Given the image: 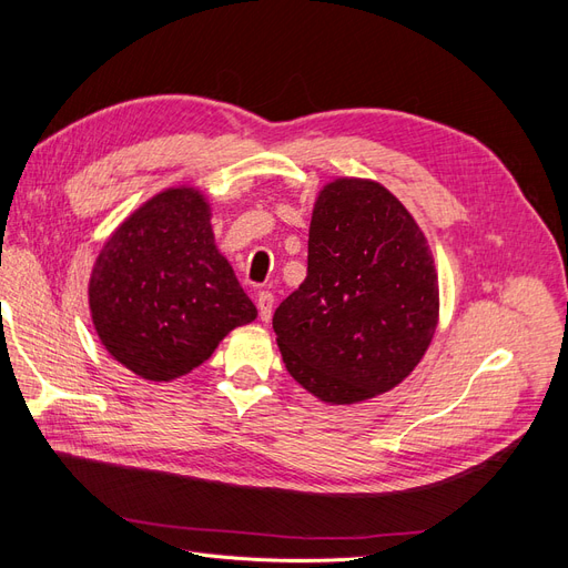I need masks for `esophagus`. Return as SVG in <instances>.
Returning a JSON list of instances; mask_svg holds the SVG:
<instances>
[{
  "label": "esophagus",
  "instance_id": "34e87169",
  "mask_svg": "<svg viewBox=\"0 0 568 568\" xmlns=\"http://www.w3.org/2000/svg\"><path fill=\"white\" fill-rule=\"evenodd\" d=\"M255 303H257V313H261V320L267 322L272 317V305H274L272 291H257Z\"/></svg>",
  "mask_w": 568,
  "mask_h": 568
}]
</instances>
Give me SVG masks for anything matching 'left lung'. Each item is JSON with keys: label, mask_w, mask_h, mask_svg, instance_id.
<instances>
[{"label": "left lung", "mask_w": 568, "mask_h": 568, "mask_svg": "<svg viewBox=\"0 0 568 568\" xmlns=\"http://www.w3.org/2000/svg\"><path fill=\"white\" fill-rule=\"evenodd\" d=\"M438 324V274L419 225L386 186L338 178L320 192L307 277L274 311L288 374L353 405L398 386Z\"/></svg>", "instance_id": "1"}]
</instances>
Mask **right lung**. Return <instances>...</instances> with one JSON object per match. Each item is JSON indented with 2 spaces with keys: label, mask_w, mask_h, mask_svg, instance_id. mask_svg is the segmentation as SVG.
Listing matches in <instances>:
<instances>
[{
  "label": "right lung",
  "mask_w": 568,
  "mask_h": 568,
  "mask_svg": "<svg viewBox=\"0 0 568 568\" xmlns=\"http://www.w3.org/2000/svg\"><path fill=\"white\" fill-rule=\"evenodd\" d=\"M88 294L104 348L146 382L196 369L234 326L257 317L215 246L211 203L189 184L163 189L120 222Z\"/></svg>",
  "instance_id": "1"
}]
</instances>
